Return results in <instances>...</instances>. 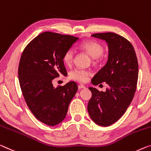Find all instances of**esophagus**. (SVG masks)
I'll return each instance as SVG.
<instances>
[{"mask_svg": "<svg viewBox=\"0 0 151 151\" xmlns=\"http://www.w3.org/2000/svg\"><path fill=\"white\" fill-rule=\"evenodd\" d=\"M78 89H82V88H85V86L83 85H78Z\"/></svg>", "mask_w": 151, "mask_h": 151, "instance_id": "obj_1", "label": "esophagus"}]
</instances>
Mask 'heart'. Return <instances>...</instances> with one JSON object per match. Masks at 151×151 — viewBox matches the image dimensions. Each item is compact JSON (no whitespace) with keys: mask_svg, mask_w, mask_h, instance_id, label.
I'll return each instance as SVG.
<instances>
[{"mask_svg":"<svg viewBox=\"0 0 151 151\" xmlns=\"http://www.w3.org/2000/svg\"><path fill=\"white\" fill-rule=\"evenodd\" d=\"M79 49L87 53L93 59V63L97 64L101 60L102 55L104 52V47L103 45L93 40H87L81 43ZM75 52L73 50L68 49L64 52L63 59L64 64L66 65H70L73 63ZM89 75V72L83 69L76 68L71 72L70 77L72 79L78 81L79 82H85L87 80Z\"/></svg>","mask_w":151,"mask_h":151,"instance_id":"heart-1","label":"heart"}]
</instances>
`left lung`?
Here are the masks:
<instances>
[{
  "label": "left lung",
  "instance_id": "left-lung-1",
  "mask_svg": "<svg viewBox=\"0 0 151 151\" xmlns=\"http://www.w3.org/2000/svg\"><path fill=\"white\" fill-rule=\"evenodd\" d=\"M92 37L106 41L109 50L107 61L91 80L93 85L106 82L105 92L89 87L92 97L87 109L97 125L109 126L125 113L136 91L138 77L137 57L131 43L114 33H99Z\"/></svg>",
  "mask_w": 151,
  "mask_h": 151
}]
</instances>
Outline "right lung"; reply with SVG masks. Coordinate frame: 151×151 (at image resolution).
Returning a JSON list of instances; mask_svg holds the SVG:
<instances>
[{
  "label": "right lung",
  "mask_w": 151,
  "mask_h": 151,
  "mask_svg": "<svg viewBox=\"0 0 151 151\" xmlns=\"http://www.w3.org/2000/svg\"><path fill=\"white\" fill-rule=\"evenodd\" d=\"M79 39L46 32L24 49L19 64V81L24 99L38 120L54 126L64 120L78 90L74 81L54 87L52 81L66 74L63 55Z\"/></svg>",
  "instance_id": "right-lung-1"
}]
</instances>
